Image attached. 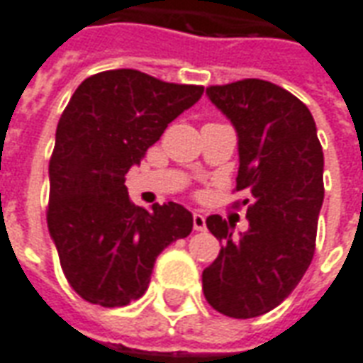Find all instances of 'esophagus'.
Segmentation results:
<instances>
[{
    "label": "esophagus",
    "instance_id": "esophagus-1",
    "mask_svg": "<svg viewBox=\"0 0 363 363\" xmlns=\"http://www.w3.org/2000/svg\"><path fill=\"white\" fill-rule=\"evenodd\" d=\"M192 225H194V229H196V231H204V229H206V216H204V213L194 212V216H192Z\"/></svg>",
    "mask_w": 363,
    "mask_h": 363
}]
</instances>
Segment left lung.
<instances>
[{
	"label": "left lung",
	"instance_id": "1",
	"mask_svg": "<svg viewBox=\"0 0 363 363\" xmlns=\"http://www.w3.org/2000/svg\"><path fill=\"white\" fill-rule=\"evenodd\" d=\"M206 95L237 132L235 190L249 196V229L233 239L221 216L206 220L223 245L202 272V288L216 311L251 319L278 307L311 264L325 157L311 112L289 91L243 79L208 87Z\"/></svg>",
	"mask_w": 363,
	"mask_h": 363
}]
</instances>
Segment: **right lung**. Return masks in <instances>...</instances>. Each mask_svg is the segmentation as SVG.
<instances>
[{
	"instance_id": "right-lung-1",
	"label": "right lung",
	"mask_w": 363,
	"mask_h": 363,
	"mask_svg": "<svg viewBox=\"0 0 363 363\" xmlns=\"http://www.w3.org/2000/svg\"><path fill=\"white\" fill-rule=\"evenodd\" d=\"M202 93L138 69H111L87 77L69 99L48 167L46 220L62 270L85 301L122 307L140 299L161 251L190 235L184 206H134L124 174Z\"/></svg>"
}]
</instances>
